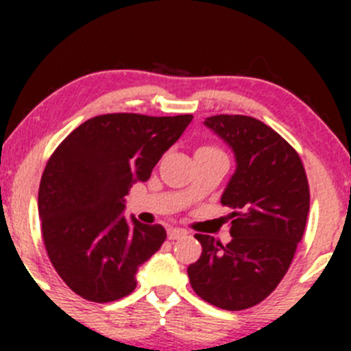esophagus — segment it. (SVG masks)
<instances>
[{"label": "esophagus", "mask_w": 351, "mask_h": 351, "mask_svg": "<svg viewBox=\"0 0 351 351\" xmlns=\"http://www.w3.org/2000/svg\"><path fill=\"white\" fill-rule=\"evenodd\" d=\"M186 234V231L180 228H168V239H180Z\"/></svg>", "instance_id": "34e87169"}]
</instances>
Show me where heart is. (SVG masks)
<instances>
[{
	"label": "heart",
	"instance_id": "heart-1",
	"mask_svg": "<svg viewBox=\"0 0 351 351\" xmlns=\"http://www.w3.org/2000/svg\"><path fill=\"white\" fill-rule=\"evenodd\" d=\"M198 151H221V149H217L215 146H202Z\"/></svg>",
	"mask_w": 351,
	"mask_h": 351
}]
</instances>
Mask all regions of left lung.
<instances>
[{"mask_svg":"<svg viewBox=\"0 0 351 351\" xmlns=\"http://www.w3.org/2000/svg\"><path fill=\"white\" fill-rule=\"evenodd\" d=\"M205 125L236 154L238 168L224 190L231 208V243L195 234L200 258L189 267L192 289L219 309L243 311L267 299L285 277L304 236L309 183L300 156L261 120L214 115Z\"/></svg>","mask_w":351,"mask_h":351,"instance_id":"8db88e82","label":"left lung"}]
</instances>
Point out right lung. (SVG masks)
<instances>
[{
  "mask_svg": "<svg viewBox=\"0 0 351 351\" xmlns=\"http://www.w3.org/2000/svg\"><path fill=\"white\" fill-rule=\"evenodd\" d=\"M192 119L105 113L56 147L42 173L38 215L49 260L74 293L104 304L136 289L137 268L161 247L166 231L127 221L123 197L149 180Z\"/></svg>",
  "mask_w": 351,
  "mask_h": 351,
  "instance_id": "obj_1",
  "label": "right lung"
}]
</instances>
